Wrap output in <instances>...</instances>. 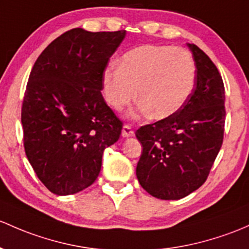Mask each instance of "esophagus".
<instances>
[{
    "label": "esophagus",
    "instance_id": "34e87169",
    "mask_svg": "<svg viewBox=\"0 0 249 249\" xmlns=\"http://www.w3.org/2000/svg\"><path fill=\"white\" fill-rule=\"evenodd\" d=\"M133 135H135V133H133V130L131 129V126H129V125H124V126H123V130H122L123 137L125 138L132 137Z\"/></svg>",
    "mask_w": 249,
    "mask_h": 249
}]
</instances>
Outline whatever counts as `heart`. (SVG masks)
<instances>
[{
  "label": "heart",
  "mask_w": 249,
  "mask_h": 249,
  "mask_svg": "<svg viewBox=\"0 0 249 249\" xmlns=\"http://www.w3.org/2000/svg\"><path fill=\"white\" fill-rule=\"evenodd\" d=\"M196 65L190 52L173 46H140L126 52L119 67L105 70L106 101L119 109L136 96L138 111L163 119L179 111L192 94Z\"/></svg>",
  "instance_id": "b5f03b06"
}]
</instances>
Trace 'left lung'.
<instances>
[{"label": "left lung", "mask_w": 249, "mask_h": 249, "mask_svg": "<svg viewBox=\"0 0 249 249\" xmlns=\"http://www.w3.org/2000/svg\"><path fill=\"white\" fill-rule=\"evenodd\" d=\"M187 46L197 68L192 94L174 114L136 131L143 146L136 175L141 186L159 199H181L198 190L223 143L222 76L205 52L195 44Z\"/></svg>", "instance_id": "8db88e82"}]
</instances>
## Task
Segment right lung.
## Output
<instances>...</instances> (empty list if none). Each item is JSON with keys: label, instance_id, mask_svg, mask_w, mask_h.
<instances>
[{"label": "right lung", "instance_id": "right-lung-1", "mask_svg": "<svg viewBox=\"0 0 249 249\" xmlns=\"http://www.w3.org/2000/svg\"><path fill=\"white\" fill-rule=\"evenodd\" d=\"M125 36L72 28L33 65L21 109L23 146L36 177L54 195L90 186L104 150L119 140L123 123L101 90L105 69Z\"/></svg>", "mask_w": 249, "mask_h": 249}]
</instances>
